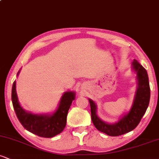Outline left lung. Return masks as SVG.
I'll return each mask as SVG.
<instances>
[{"label":"left lung","mask_w":159,"mask_h":159,"mask_svg":"<svg viewBox=\"0 0 159 159\" xmlns=\"http://www.w3.org/2000/svg\"><path fill=\"white\" fill-rule=\"evenodd\" d=\"M132 67L137 72L138 87L132 108L117 123L108 124L105 123L96 114V105L93 100L89 99L91 111V119L95 127L100 132L110 136H119L125 134L137 127L145 114L150 98V87L147 70L134 60Z\"/></svg>","instance_id":"obj_1"}]
</instances>
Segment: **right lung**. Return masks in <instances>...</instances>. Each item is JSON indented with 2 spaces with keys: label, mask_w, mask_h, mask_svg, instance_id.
<instances>
[{
  "label": "right lung",
  "mask_w": 159,
  "mask_h": 159,
  "mask_svg": "<svg viewBox=\"0 0 159 159\" xmlns=\"http://www.w3.org/2000/svg\"><path fill=\"white\" fill-rule=\"evenodd\" d=\"M74 99L75 93L66 92L62 96L57 110L54 114H33L20 106L16 94V81L12 84V102L18 119L26 130L42 138H53L63 132L66 124L68 111Z\"/></svg>",
  "instance_id": "add662e5"
}]
</instances>
